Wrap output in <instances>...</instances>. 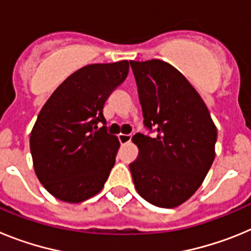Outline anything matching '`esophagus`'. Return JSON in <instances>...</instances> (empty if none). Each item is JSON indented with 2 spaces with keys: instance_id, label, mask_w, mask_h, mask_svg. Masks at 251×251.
Returning <instances> with one entry per match:
<instances>
[{
  "instance_id": "obj_1",
  "label": "esophagus",
  "mask_w": 251,
  "mask_h": 251,
  "mask_svg": "<svg viewBox=\"0 0 251 251\" xmlns=\"http://www.w3.org/2000/svg\"><path fill=\"white\" fill-rule=\"evenodd\" d=\"M118 139L119 142H121V145H127V143H129L130 139H132V134H119L118 136Z\"/></svg>"
}]
</instances>
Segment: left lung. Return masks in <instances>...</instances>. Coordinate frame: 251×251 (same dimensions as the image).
Instances as JSON below:
<instances>
[{
    "instance_id": "8db88e82",
    "label": "left lung",
    "mask_w": 251,
    "mask_h": 251,
    "mask_svg": "<svg viewBox=\"0 0 251 251\" xmlns=\"http://www.w3.org/2000/svg\"><path fill=\"white\" fill-rule=\"evenodd\" d=\"M138 88L143 124L136 134L139 156L129 165L145 200L176 207L201 186L215 158L217 130L207 106L190 81L161 60L130 61Z\"/></svg>"
}]
</instances>
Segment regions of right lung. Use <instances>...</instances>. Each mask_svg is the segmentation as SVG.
Segmentation results:
<instances>
[{
  "label": "right lung",
  "mask_w": 251,
  "mask_h": 251,
  "mask_svg": "<svg viewBox=\"0 0 251 251\" xmlns=\"http://www.w3.org/2000/svg\"><path fill=\"white\" fill-rule=\"evenodd\" d=\"M128 72L127 60L84 66L57 86L37 115L30 136L35 172L59 200L85 201L108 179L119 141L108 133L104 104Z\"/></svg>",
  "instance_id": "1"
}]
</instances>
